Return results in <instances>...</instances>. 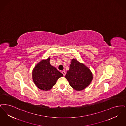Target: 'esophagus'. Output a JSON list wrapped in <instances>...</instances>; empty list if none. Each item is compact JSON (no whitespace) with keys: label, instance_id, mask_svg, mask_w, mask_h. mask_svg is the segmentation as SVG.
<instances>
[{"label":"esophagus","instance_id":"obj_1","mask_svg":"<svg viewBox=\"0 0 126 126\" xmlns=\"http://www.w3.org/2000/svg\"><path fill=\"white\" fill-rule=\"evenodd\" d=\"M62 73L63 75V76H65L66 74V72L64 71H62Z\"/></svg>","mask_w":126,"mask_h":126}]
</instances>
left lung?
Listing matches in <instances>:
<instances>
[{"label": "left lung", "instance_id": "8db88e82", "mask_svg": "<svg viewBox=\"0 0 126 126\" xmlns=\"http://www.w3.org/2000/svg\"><path fill=\"white\" fill-rule=\"evenodd\" d=\"M65 78L72 88L77 91H80L90 84L93 76L88 67L76 60L72 59Z\"/></svg>", "mask_w": 126, "mask_h": 126}]
</instances>
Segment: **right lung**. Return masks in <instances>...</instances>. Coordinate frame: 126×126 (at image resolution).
Masks as SVG:
<instances>
[{"label":"right lung","mask_w":126,"mask_h":126,"mask_svg":"<svg viewBox=\"0 0 126 126\" xmlns=\"http://www.w3.org/2000/svg\"><path fill=\"white\" fill-rule=\"evenodd\" d=\"M50 58L41 61L32 72L33 81L38 88L49 90L55 85L57 79L63 74L50 63Z\"/></svg>","instance_id":"right-lung-1"}]
</instances>
